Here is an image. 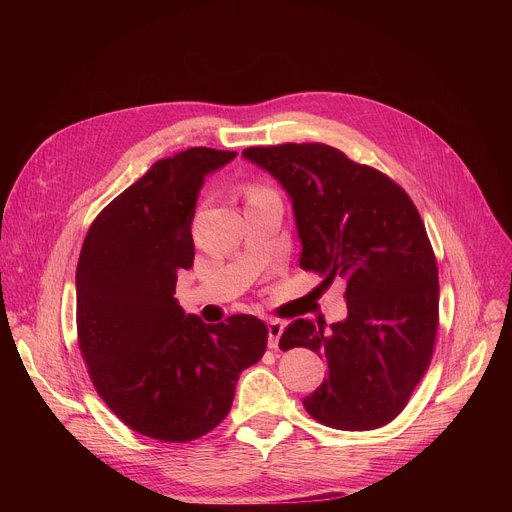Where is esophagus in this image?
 I'll return each instance as SVG.
<instances>
[{
	"label": "esophagus",
	"mask_w": 512,
	"mask_h": 512,
	"mask_svg": "<svg viewBox=\"0 0 512 512\" xmlns=\"http://www.w3.org/2000/svg\"><path fill=\"white\" fill-rule=\"evenodd\" d=\"M285 330V324L281 320H271L267 322V332H269V348H277L279 344V338Z\"/></svg>",
	"instance_id": "esophagus-1"
}]
</instances>
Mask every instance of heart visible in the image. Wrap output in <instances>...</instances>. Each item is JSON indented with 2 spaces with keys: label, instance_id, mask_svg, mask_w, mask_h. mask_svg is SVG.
<instances>
[{
  "label": "heart",
  "instance_id": "1",
  "mask_svg": "<svg viewBox=\"0 0 512 512\" xmlns=\"http://www.w3.org/2000/svg\"><path fill=\"white\" fill-rule=\"evenodd\" d=\"M267 192H271V190H267V188H263V186H253V188H249V198L259 196V194H267Z\"/></svg>",
  "mask_w": 512,
  "mask_h": 512
}]
</instances>
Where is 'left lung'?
<instances>
[{"mask_svg":"<svg viewBox=\"0 0 512 512\" xmlns=\"http://www.w3.org/2000/svg\"><path fill=\"white\" fill-rule=\"evenodd\" d=\"M243 156L289 194L300 267L322 285L346 281V320L326 328L300 318L279 338L281 350L304 346L328 364L306 411L344 431L387 425L425 375L437 334V263L413 200L326 143L257 145Z\"/></svg>","mask_w":512,"mask_h":512,"instance_id":"left-lung-1","label":"left lung"}]
</instances>
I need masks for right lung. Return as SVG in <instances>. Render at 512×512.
<instances>
[{
    "instance_id": "obj_1",
    "label": "right lung",
    "mask_w": 512,
    "mask_h": 512,
    "mask_svg": "<svg viewBox=\"0 0 512 512\" xmlns=\"http://www.w3.org/2000/svg\"><path fill=\"white\" fill-rule=\"evenodd\" d=\"M237 152L190 148L156 162L93 221L77 265V330L89 377L133 431L192 442L231 411L239 375L267 348L249 314L204 324L176 294L194 263L192 218L204 176Z\"/></svg>"
}]
</instances>
